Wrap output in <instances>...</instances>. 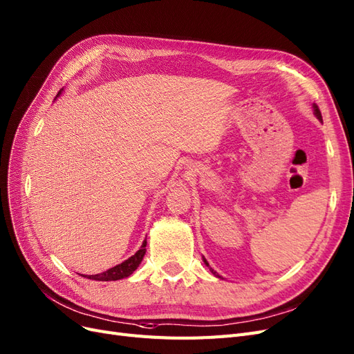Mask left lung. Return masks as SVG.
Wrapping results in <instances>:
<instances>
[{
    "label": "left lung",
    "mask_w": 354,
    "mask_h": 354,
    "mask_svg": "<svg viewBox=\"0 0 354 354\" xmlns=\"http://www.w3.org/2000/svg\"><path fill=\"white\" fill-rule=\"evenodd\" d=\"M312 108H313V113H315V116H317V118H318V120H319V121L322 122V115H321V111H319V108L317 106V104H315V103H313V104H312ZM203 261H204V264H205V266H207L208 268H210V271H212V272L214 274V276L220 279V276H218V274H217V272H216V271H214V270H213V268H212L210 266H208V263H207V259H205V258H203Z\"/></svg>",
    "instance_id": "obj_1"
}]
</instances>
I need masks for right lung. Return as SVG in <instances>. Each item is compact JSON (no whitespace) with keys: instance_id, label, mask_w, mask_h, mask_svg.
Listing matches in <instances>:
<instances>
[{"instance_id":"right-lung-1","label":"right lung","mask_w":354,"mask_h":354,"mask_svg":"<svg viewBox=\"0 0 354 354\" xmlns=\"http://www.w3.org/2000/svg\"><path fill=\"white\" fill-rule=\"evenodd\" d=\"M62 90L64 88H61L58 91L57 97L61 95ZM146 245H147V239H144L141 246H140V250L133 257H129L128 259H125L124 263H121V264H118V266H115V267H112L106 271H103V272H99V274H91V276H83V274H82V276L88 279V280H96V281H115V280H121V279L129 277L131 274H133L138 268L144 255H146Z\"/></svg>"}]
</instances>
